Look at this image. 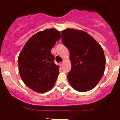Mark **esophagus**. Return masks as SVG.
<instances>
[{
	"mask_svg": "<svg viewBox=\"0 0 120 120\" xmlns=\"http://www.w3.org/2000/svg\"><path fill=\"white\" fill-rule=\"evenodd\" d=\"M63 64H64V63H63V62H61V63H60V64H59V65H60V66H63Z\"/></svg>",
	"mask_w": 120,
	"mask_h": 120,
	"instance_id": "esophagus-1",
	"label": "esophagus"
}]
</instances>
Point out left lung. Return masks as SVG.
I'll list each match as a JSON object with an SVG mask.
<instances>
[{
	"label": "left lung",
	"mask_w": 120,
	"mask_h": 120,
	"mask_svg": "<svg viewBox=\"0 0 120 120\" xmlns=\"http://www.w3.org/2000/svg\"><path fill=\"white\" fill-rule=\"evenodd\" d=\"M61 33L62 42L70 52L71 68L67 76L69 83L78 91L92 90L105 71L106 60L103 48L82 30L68 28Z\"/></svg>",
	"instance_id": "left-lung-1"
}]
</instances>
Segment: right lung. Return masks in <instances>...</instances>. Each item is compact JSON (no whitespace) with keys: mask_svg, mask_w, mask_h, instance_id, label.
<instances>
[{"mask_svg":"<svg viewBox=\"0 0 120 120\" xmlns=\"http://www.w3.org/2000/svg\"><path fill=\"white\" fill-rule=\"evenodd\" d=\"M61 38L54 28L37 33L27 41L18 57L19 71L22 80L30 89L45 93L54 86L59 67L53 62L51 50Z\"/></svg>","mask_w":120,"mask_h":120,"instance_id":"add662e5","label":"right lung"}]
</instances>
